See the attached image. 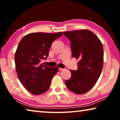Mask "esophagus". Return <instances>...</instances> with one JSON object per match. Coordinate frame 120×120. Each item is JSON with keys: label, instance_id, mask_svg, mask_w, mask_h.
I'll use <instances>...</instances> for the list:
<instances>
[{"label": "esophagus", "instance_id": "esophagus-1", "mask_svg": "<svg viewBox=\"0 0 120 120\" xmlns=\"http://www.w3.org/2000/svg\"><path fill=\"white\" fill-rule=\"evenodd\" d=\"M59 70L60 71H62L63 70H64V68H59Z\"/></svg>", "mask_w": 120, "mask_h": 120}]
</instances>
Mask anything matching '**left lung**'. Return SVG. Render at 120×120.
I'll return each instance as SVG.
<instances>
[{
	"label": "left lung",
	"instance_id": "8db88e82",
	"mask_svg": "<svg viewBox=\"0 0 120 120\" xmlns=\"http://www.w3.org/2000/svg\"><path fill=\"white\" fill-rule=\"evenodd\" d=\"M71 42L73 58L79 59L77 70L65 81L67 88L77 94L92 89L100 76L104 62L103 46L99 38L87 30L64 32Z\"/></svg>",
	"mask_w": 120,
	"mask_h": 120
}]
</instances>
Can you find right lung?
<instances>
[{
  "label": "right lung",
  "instance_id": "obj_1",
  "mask_svg": "<svg viewBox=\"0 0 120 120\" xmlns=\"http://www.w3.org/2000/svg\"><path fill=\"white\" fill-rule=\"evenodd\" d=\"M62 34L31 33L19 42L15 54L16 72L20 82L32 94L38 95L46 92L58 72V67L44 66L41 61L47 58L53 42Z\"/></svg>",
  "mask_w": 120,
  "mask_h": 120
}]
</instances>
